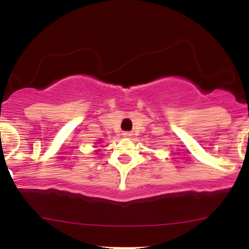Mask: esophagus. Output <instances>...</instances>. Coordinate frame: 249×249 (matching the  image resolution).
<instances>
[{
	"instance_id": "34e87169",
	"label": "esophagus",
	"mask_w": 249,
	"mask_h": 249,
	"mask_svg": "<svg viewBox=\"0 0 249 249\" xmlns=\"http://www.w3.org/2000/svg\"><path fill=\"white\" fill-rule=\"evenodd\" d=\"M123 137H125V139H129V137H131V134H130V132H124V134H123Z\"/></svg>"
}]
</instances>
